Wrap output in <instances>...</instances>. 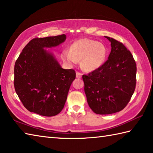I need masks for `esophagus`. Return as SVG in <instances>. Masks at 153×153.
<instances>
[{
    "instance_id": "1",
    "label": "esophagus",
    "mask_w": 153,
    "mask_h": 153,
    "mask_svg": "<svg viewBox=\"0 0 153 153\" xmlns=\"http://www.w3.org/2000/svg\"><path fill=\"white\" fill-rule=\"evenodd\" d=\"M82 74L79 72V71H76V77L77 78H81L82 77Z\"/></svg>"
}]
</instances>
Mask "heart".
<instances>
[{
    "label": "heart",
    "mask_w": 153,
    "mask_h": 153,
    "mask_svg": "<svg viewBox=\"0 0 153 153\" xmlns=\"http://www.w3.org/2000/svg\"><path fill=\"white\" fill-rule=\"evenodd\" d=\"M107 56V48L102 43L88 38L77 40L71 45L70 50L62 52L61 57L65 64L74 65L81 61L86 71H93L101 66Z\"/></svg>",
    "instance_id": "b5f03b06"
}]
</instances>
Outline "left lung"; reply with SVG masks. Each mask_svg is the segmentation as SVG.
<instances>
[{"label": "left lung", "instance_id": "left-lung-1", "mask_svg": "<svg viewBox=\"0 0 153 153\" xmlns=\"http://www.w3.org/2000/svg\"><path fill=\"white\" fill-rule=\"evenodd\" d=\"M111 50L107 60L88 75H83L88 105L96 114L108 115L127 106L136 86L137 65L123 43L105 36Z\"/></svg>", "mask_w": 153, "mask_h": 153}]
</instances>
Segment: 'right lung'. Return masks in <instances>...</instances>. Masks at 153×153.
Listing matches in <instances>:
<instances>
[{"mask_svg": "<svg viewBox=\"0 0 153 153\" xmlns=\"http://www.w3.org/2000/svg\"><path fill=\"white\" fill-rule=\"evenodd\" d=\"M65 39V34L33 38L15 62L14 89L29 111L52 117L64 108L76 71L62 68L44 48L58 46Z\"/></svg>", "mask_w": 153, "mask_h": 153, "instance_id": "right-lung-1", "label": "right lung"}]
</instances>
